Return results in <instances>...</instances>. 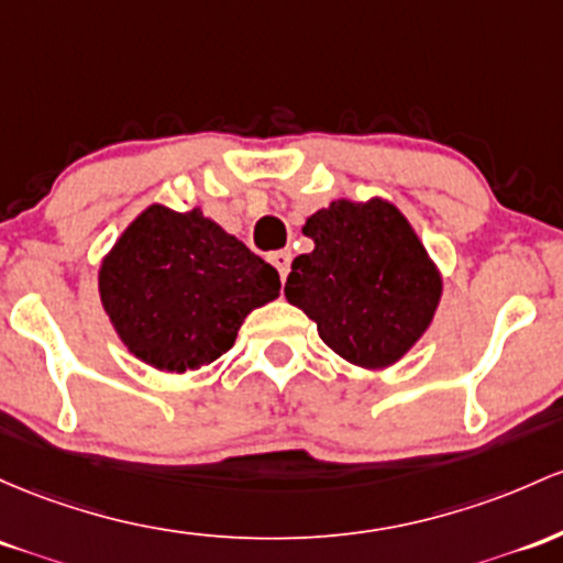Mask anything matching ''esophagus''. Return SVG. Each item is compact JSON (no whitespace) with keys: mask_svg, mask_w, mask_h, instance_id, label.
I'll return each instance as SVG.
<instances>
[{"mask_svg":"<svg viewBox=\"0 0 563 563\" xmlns=\"http://www.w3.org/2000/svg\"><path fill=\"white\" fill-rule=\"evenodd\" d=\"M269 262H272V267L277 269V275H280V280H286L288 269H291V253L275 251V253H269Z\"/></svg>","mask_w":563,"mask_h":563,"instance_id":"obj_1","label":"esophagus"}]
</instances>
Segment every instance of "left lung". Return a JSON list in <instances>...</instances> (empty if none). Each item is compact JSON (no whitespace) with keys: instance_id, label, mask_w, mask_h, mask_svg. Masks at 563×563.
<instances>
[{"instance_id":"left-lung-1","label":"left lung","mask_w":563,"mask_h":563,"mask_svg":"<svg viewBox=\"0 0 563 563\" xmlns=\"http://www.w3.org/2000/svg\"><path fill=\"white\" fill-rule=\"evenodd\" d=\"M312 253L294 258L286 299L344 361L385 368L428 331L441 275L409 221L385 200H336L310 216Z\"/></svg>"}]
</instances>
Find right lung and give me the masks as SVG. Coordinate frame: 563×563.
I'll use <instances>...</instances> for the list:
<instances>
[{"label": "right lung", "instance_id": "obj_1", "mask_svg": "<svg viewBox=\"0 0 563 563\" xmlns=\"http://www.w3.org/2000/svg\"><path fill=\"white\" fill-rule=\"evenodd\" d=\"M98 288L128 350L181 374L224 355L280 275L200 211L152 206L103 258Z\"/></svg>", "mask_w": 563, "mask_h": 563}]
</instances>
